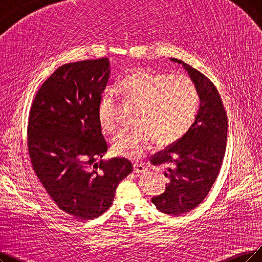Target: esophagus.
Returning a JSON list of instances; mask_svg holds the SVG:
<instances>
[{
    "mask_svg": "<svg viewBox=\"0 0 262 262\" xmlns=\"http://www.w3.org/2000/svg\"><path fill=\"white\" fill-rule=\"evenodd\" d=\"M147 171H148V167L145 166L144 164H141V163L134 164V172L135 173H146Z\"/></svg>",
    "mask_w": 262,
    "mask_h": 262,
    "instance_id": "34e87169",
    "label": "esophagus"
}]
</instances>
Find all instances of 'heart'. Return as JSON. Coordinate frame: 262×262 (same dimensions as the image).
I'll use <instances>...</instances> for the list:
<instances>
[{"label": "heart", "instance_id": "obj_1", "mask_svg": "<svg viewBox=\"0 0 262 262\" xmlns=\"http://www.w3.org/2000/svg\"><path fill=\"white\" fill-rule=\"evenodd\" d=\"M119 95L141 103L137 128L121 129L112 141L114 152L139 160L151 149L155 140L169 145L182 139L193 125L201 106V95L192 78L185 74L139 69L115 87ZM98 117L105 131L117 125V96H102Z\"/></svg>", "mask_w": 262, "mask_h": 262}]
</instances>
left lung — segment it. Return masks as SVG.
Returning <instances> with one entry per match:
<instances>
[{
  "label": "left lung",
  "instance_id": "left-lung-1",
  "mask_svg": "<svg viewBox=\"0 0 262 262\" xmlns=\"http://www.w3.org/2000/svg\"><path fill=\"white\" fill-rule=\"evenodd\" d=\"M201 95V106L190 130L164 150L150 157V163L164 166L169 179L165 191L151 202L164 214L179 216L190 212L210 192L221 171L226 152L228 118L214 83L183 61Z\"/></svg>",
  "mask_w": 262,
  "mask_h": 262
}]
</instances>
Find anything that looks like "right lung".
I'll list each match as a JSON object with an SVG mask.
<instances>
[{
  "mask_svg": "<svg viewBox=\"0 0 262 262\" xmlns=\"http://www.w3.org/2000/svg\"><path fill=\"white\" fill-rule=\"evenodd\" d=\"M108 77L107 58L62 66L40 86L29 115L28 150L37 179L62 211L80 221L105 213L133 171L125 158L102 160L108 144L98 106Z\"/></svg>",
  "mask_w": 262,
  "mask_h": 262,
  "instance_id": "add662e5",
  "label": "right lung"
}]
</instances>
